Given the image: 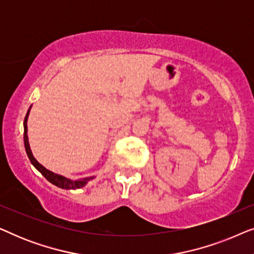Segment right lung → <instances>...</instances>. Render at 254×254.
<instances>
[{
    "mask_svg": "<svg viewBox=\"0 0 254 254\" xmlns=\"http://www.w3.org/2000/svg\"><path fill=\"white\" fill-rule=\"evenodd\" d=\"M31 107H32V105L29 107V110H27V113L25 116V119H24V145H25V150H26L27 157H29L30 162L32 163V165L34 166V168H36L38 171H39L41 175H43L45 178L48 180V182L53 184V185L60 187V189H64V190L82 189L83 186H85L86 184H88V182H90V180L95 178V177H86V178H83V179L71 180L69 178H65V177L61 176V175H58V173H54V172L50 171V170H47L46 168H45V166L41 165L36 158H34V156L32 154V151H31V148H30L29 136H27V119H29V114H30Z\"/></svg>",
    "mask_w": 254,
    "mask_h": 254,
    "instance_id": "add662e5",
    "label": "right lung"
}]
</instances>
